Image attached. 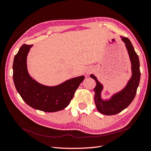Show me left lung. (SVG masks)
Listing matches in <instances>:
<instances>
[{"mask_svg": "<svg viewBox=\"0 0 151 151\" xmlns=\"http://www.w3.org/2000/svg\"><path fill=\"white\" fill-rule=\"evenodd\" d=\"M123 41L125 43L132 62V76L129 79L126 86L111 97L109 100H103L101 99L100 93L103 89L101 85L96 77L91 75V77L96 81V86L94 88L95 103L98 111L104 115H115L121 112L126 107H128L135 98L137 89L139 85L140 79V62L138 56L134 50L131 41L125 37H121Z\"/></svg>", "mask_w": 151, "mask_h": 151, "instance_id": "left-lung-1", "label": "left lung"}]
</instances>
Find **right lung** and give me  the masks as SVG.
<instances>
[{
	"mask_svg": "<svg viewBox=\"0 0 151 151\" xmlns=\"http://www.w3.org/2000/svg\"><path fill=\"white\" fill-rule=\"evenodd\" d=\"M32 46L23 44L14 56L13 81L16 90L25 103L35 109L47 112L64 109L70 103L84 76L75 77L52 87L38 83L28 74L27 67V57Z\"/></svg>",
	"mask_w": 151,
	"mask_h": 151,
	"instance_id": "right-lung-1",
	"label": "right lung"
}]
</instances>
